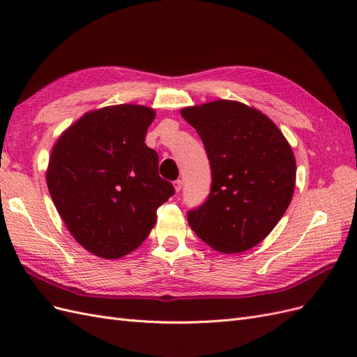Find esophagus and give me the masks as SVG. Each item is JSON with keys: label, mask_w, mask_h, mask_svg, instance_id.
<instances>
[{"label": "esophagus", "mask_w": 357, "mask_h": 357, "mask_svg": "<svg viewBox=\"0 0 357 357\" xmlns=\"http://www.w3.org/2000/svg\"><path fill=\"white\" fill-rule=\"evenodd\" d=\"M181 186H183V180H176L174 181V188H176V192H180L181 190Z\"/></svg>", "instance_id": "obj_1"}]
</instances>
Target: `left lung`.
<instances>
[{"label":"left lung","mask_w":357,"mask_h":357,"mask_svg":"<svg viewBox=\"0 0 357 357\" xmlns=\"http://www.w3.org/2000/svg\"><path fill=\"white\" fill-rule=\"evenodd\" d=\"M197 129L211 168V189L188 211L192 231L222 253L261 243L294 197L296 162L284 135L245 104L219 100L181 110Z\"/></svg>","instance_id":"1"}]
</instances>
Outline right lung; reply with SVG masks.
Returning <instances> with one entry per match:
<instances>
[{"label":"right lung","mask_w":357,"mask_h":357,"mask_svg":"<svg viewBox=\"0 0 357 357\" xmlns=\"http://www.w3.org/2000/svg\"><path fill=\"white\" fill-rule=\"evenodd\" d=\"M155 112L122 104L86 113L53 146L47 188L63 223L91 253L117 259L135 250L174 195L146 146Z\"/></svg>","instance_id":"obj_1"}]
</instances>
